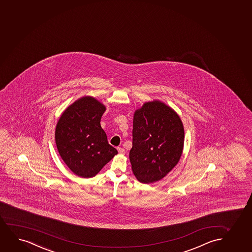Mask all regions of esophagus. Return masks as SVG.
I'll return each mask as SVG.
<instances>
[{"label":"esophagus","instance_id":"obj_1","mask_svg":"<svg viewBox=\"0 0 252 252\" xmlns=\"http://www.w3.org/2000/svg\"><path fill=\"white\" fill-rule=\"evenodd\" d=\"M117 150H118V152L120 153L121 155H125V153H126V150H125L123 148H122V147H118Z\"/></svg>","mask_w":252,"mask_h":252}]
</instances>
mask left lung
Masks as SVG:
<instances>
[{
	"mask_svg": "<svg viewBox=\"0 0 252 252\" xmlns=\"http://www.w3.org/2000/svg\"><path fill=\"white\" fill-rule=\"evenodd\" d=\"M184 129L173 109L159 101L144 103L135 112L131 169L137 180L152 184L160 180L180 159Z\"/></svg>",
	"mask_w": 252,
	"mask_h": 252,
	"instance_id": "1",
	"label": "left lung"
}]
</instances>
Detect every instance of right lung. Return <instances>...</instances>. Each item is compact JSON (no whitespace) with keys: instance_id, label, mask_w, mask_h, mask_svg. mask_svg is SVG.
<instances>
[{"instance_id":"1","label":"right lung","mask_w":252,"mask_h":252,"mask_svg":"<svg viewBox=\"0 0 252 252\" xmlns=\"http://www.w3.org/2000/svg\"><path fill=\"white\" fill-rule=\"evenodd\" d=\"M105 109L94 97L84 96L68 107L57 124L59 155L79 177H94L118 154L100 125Z\"/></svg>"}]
</instances>
